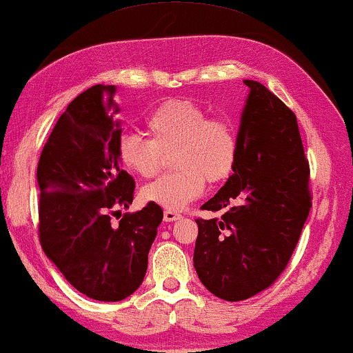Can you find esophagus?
<instances>
[{
  "label": "esophagus",
  "mask_w": 353,
  "mask_h": 353,
  "mask_svg": "<svg viewBox=\"0 0 353 353\" xmlns=\"http://www.w3.org/2000/svg\"><path fill=\"white\" fill-rule=\"evenodd\" d=\"M181 215L176 214V212L173 210H165L163 212V220L165 221H175V220H180Z\"/></svg>",
  "instance_id": "34e87169"
}]
</instances>
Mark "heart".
Masks as SVG:
<instances>
[{
    "mask_svg": "<svg viewBox=\"0 0 353 353\" xmlns=\"http://www.w3.org/2000/svg\"><path fill=\"white\" fill-rule=\"evenodd\" d=\"M148 139L127 133L119 139L117 156L130 173L157 175L162 154H170L176 172L143 188L144 201L167 210H183L205 190V180L220 183L233 172L238 157L234 125L225 117H209L188 99L167 101L144 120Z\"/></svg>",
    "mask_w": 353,
    "mask_h": 353,
    "instance_id": "heart-1",
    "label": "heart"
}]
</instances>
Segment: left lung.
Wrapping results in <instances>:
<instances>
[{
    "instance_id": "1",
    "label": "left lung",
    "mask_w": 353,
    "mask_h": 353,
    "mask_svg": "<svg viewBox=\"0 0 353 353\" xmlns=\"http://www.w3.org/2000/svg\"><path fill=\"white\" fill-rule=\"evenodd\" d=\"M233 175L202 205L221 219H197L194 268L228 302L262 292L284 272L312 207L310 168L296 114L272 91L244 80Z\"/></svg>"
}]
</instances>
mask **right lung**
I'll use <instances>...</instances> for the list:
<instances>
[{
    "label": "right lung",
    "mask_w": 353,
    "mask_h": 353,
    "mask_svg": "<svg viewBox=\"0 0 353 353\" xmlns=\"http://www.w3.org/2000/svg\"><path fill=\"white\" fill-rule=\"evenodd\" d=\"M114 85H94L67 105L37 168L40 234L48 259L90 299L119 302L143 283L163 212L149 202L119 225L110 215L133 202L134 180L120 168L122 134ZM119 212V210H117Z\"/></svg>",
    "instance_id": "1"
}]
</instances>
